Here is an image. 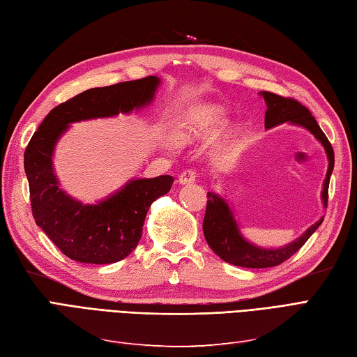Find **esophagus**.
Segmentation results:
<instances>
[{"label": "esophagus", "instance_id": "obj_1", "mask_svg": "<svg viewBox=\"0 0 357 357\" xmlns=\"http://www.w3.org/2000/svg\"><path fill=\"white\" fill-rule=\"evenodd\" d=\"M197 178V172L194 169H186L183 171L178 176V183L180 185H189V183H194Z\"/></svg>", "mask_w": 357, "mask_h": 357}]
</instances>
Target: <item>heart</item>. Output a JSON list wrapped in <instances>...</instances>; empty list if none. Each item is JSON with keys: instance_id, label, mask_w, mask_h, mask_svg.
<instances>
[{"instance_id": "b5f03b06", "label": "heart", "mask_w": 357, "mask_h": 357, "mask_svg": "<svg viewBox=\"0 0 357 357\" xmlns=\"http://www.w3.org/2000/svg\"><path fill=\"white\" fill-rule=\"evenodd\" d=\"M227 121V110L216 104H202L188 112L183 127L185 136L206 137L215 133Z\"/></svg>"}]
</instances>
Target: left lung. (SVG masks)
<instances>
[{"mask_svg":"<svg viewBox=\"0 0 357 357\" xmlns=\"http://www.w3.org/2000/svg\"><path fill=\"white\" fill-rule=\"evenodd\" d=\"M260 97H264L266 104L265 112V128H273L280 124H292L306 128L307 132L315 136L317 141L324 146L328 168L321 190V202L327 207L328 198V181L335 167V153L328 139L319 128L317 119L312 116V113L292 98H284L280 95L271 92H260ZM323 216L310 227L304 231L300 238L289 242L288 245L279 248H264L251 244L241 233L239 224L234 220L233 211L225 198L215 192H207V206L206 215L203 221V231L208 247L213 250L215 255H218L224 262L242 266V268H269L277 266L288 260L292 255L306 244V241L314 234V231L323 222Z\"/></svg>","mask_w":357,"mask_h":357,"instance_id":"obj_1","label":"left lung"}]
</instances>
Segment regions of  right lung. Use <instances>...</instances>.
<instances>
[{"label":"right lung","mask_w":357,"mask_h":357,"mask_svg":"<svg viewBox=\"0 0 357 357\" xmlns=\"http://www.w3.org/2000/svg\"><path fill=\"white\" fill-rule=\"evenodd\" d=\"M160 78L150 75L75 95L51 110L24 153L33 218L57 248L82 264H115L142 238L146 212L168 194L172 176L132 178L100 202L88 204L68 195L54 172L56 144L69 126L80 121L132 113L154 100Z\"/></svg>","instance_id":"right-lung-1"}]
</instances>
